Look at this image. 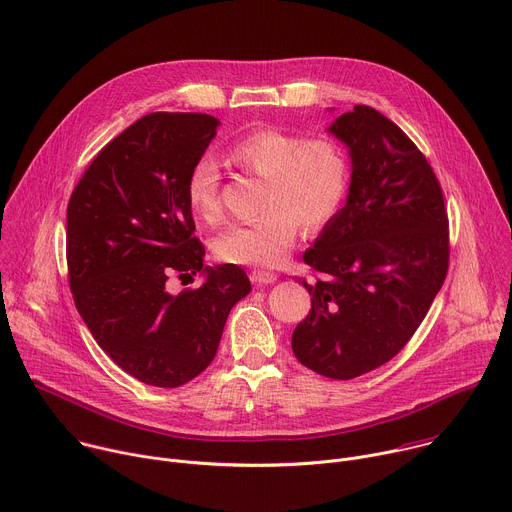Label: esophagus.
Wrapping results in <instances>:
<instances>
[{
  "label": "esophagus",
  "instance_id": "esophagus-1",
  "mask_svg": "<svg viewBox=\"0 0 512 512\" xmlns=\"http://www.w3.org/2000/svg\"><path fill=\"white\" fill-rule=\"evenodd\" d=\"M251 281L255 285H269L273 281H277V275L273 271H263V269H255L251 271Z\"/></svg>",
  "mask_w": 512,
  "mask_h": 512
}]
</instances>
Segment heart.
<instances>
[{"mask_svg":"<svg viewBox=\"0 0 512 512\" xmlns=\"http://www.w3.org/2000/svg\"><path fill=\"white\" fill-rule=\"evenodd\" d=\"M231 160L265 180L253 223L237 225L214 241V253L227 263L279 267L296 247L300 227L318 233L328 227L348 192L350 162L342 145L328 137L281 127H261L231 150ZM188 208L204 223L223 218L221 172L212 158H200L186 180Z\"/></svg>","mask_w":512,"mask_h":512,"instance_id":"heart-1","label":"heart"}]
</instances>
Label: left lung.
I'll use <instances>...</instances> for the list:
<instances>
[{
  "mask_svg": "<svg viewBox=\"0 0 512 512\" xmlns=\"http://www.w3.org/2000/svg\"><path fill=\"white\" fill-rule=\"evenodd\" d=\"M346 143V204L304 253L312 310L291 348L314 373L348 381L389 362L423 322L450 265L444 192L417 145L373 107L330 127Z\"/></svg>",
  "mask_w": 512,
  "mask_h": 512,
  "instance_id": "obj_1",
  "label": "left lung"
}]
</instances>
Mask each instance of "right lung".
Returning <instances> with one entry per match:
<instances>
[{
	"instance_id": "add662e5",
	"label": "right lung",
	"mask_w": 512,
	"mask_h": 512,
	"mask_svg": "<svg viewBox=\"0 0 512 512\" xmlns=\"http://www.w3.org/2000/svg\"><path fill=\"white\" fill-rule=\"evenodd\" d=\"M204 113H150L91 162L66 210L68 285L107 356L137 381L174 389L212 362L229 312L251 291L233 263L204 267L186 180L216 135ZM172 272L205 275L170 295Z\"/></svg>"
}]
</instances>
